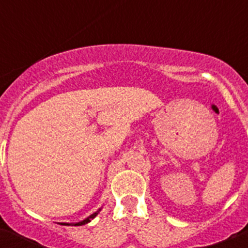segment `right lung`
<instances>
[{
  "instance_id": "add662e5",
  "label": "right lung",
  "mask_w": 248,
  "mask_h": 248,
  "mask_svg": "<svg viewBox=\"0 0 248 248\" xmlns=\"http://www.w3.org/2000/svg\"><path fill=\"white\" fill-rule=\"evenodd\" d=\"M100 211V210H99ZM99 211H97V212H94L93 215H91V216H89V217H87L85 218V220H83V221H80V222H76V223H73L74 226H82V225H85V223H88V222H91V220L92 218H94L95 217V216H97L98 215V212ZM61 225H72V223H61Z\"/></svg>"
}]
</instances>
